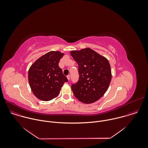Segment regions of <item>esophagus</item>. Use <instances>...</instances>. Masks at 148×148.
Returning a JSON list of instances; mask_svg holds the SVG:
<instances>
[{
	"mask_svg": "<svg viewBox=\"0 0 148 148\" xmlns=\"http://www.w3.org/2000/svg\"><path fill=\"white\" fill-rule=\"evenodd\" d=\"M66 77H67V79H68V80H70V76H69V75H68V76H66Z\"/></svg>",
	"mask_w": 148,
	"mask_h": 148,
	"instance_id": "obj_1",
	"label": "esophagus"
}]
</instances>
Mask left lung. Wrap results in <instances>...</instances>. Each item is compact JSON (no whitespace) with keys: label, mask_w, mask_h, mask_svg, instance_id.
Here are the masks:
<instances>
[{"label":"left lung","mask_w":148,"mask_h":148,"mask_svg":"<svg viewBox=\"0 0 148 148\" xmlns=\"http://www.w3.org/2000/svg\"><path fill=\"white\" fill-rule=\"evenodd\" d=\"M70 53L79 67V80L71 86L75 96L85 104L96 102L105 94L111 82L110 64L89 48L71 51Z\"/></svg>","instance_id":"8db88e82"}]
</instances>
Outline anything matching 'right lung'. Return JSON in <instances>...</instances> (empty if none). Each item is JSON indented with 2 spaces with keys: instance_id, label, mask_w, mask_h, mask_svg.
<instances>
[{
  "instance_id": "right-lung-1",
  "label": "right lung",
  "mask_w": 148,
  "mask_h": 148,
  "mask_svg": "<svg viewBox=\"0 0 148 148\" xmlns=\"http://www.w3.org/2000/svg\"><path fill=\"white\" fill-rule=\"evenodd\" d=\"M64 53L50 51L38 59L28 70V82L34 95L42 101L56 97L68 79L59 66Z\"/></svg>"
}]
</instances>
